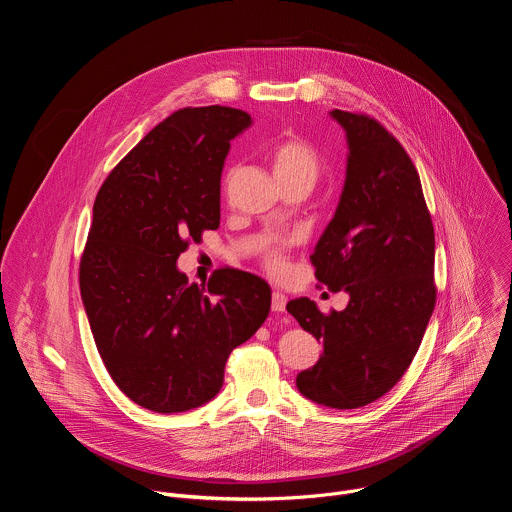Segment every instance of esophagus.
I'll return each instance as SVG.
<instances>
[{
    "label": "esophagus",
    "mask_w": 512,
    "mask_h": 512,
    "mask_svg": "<svg viewBox=\"0 0 512 512\" xmlns=\"http://www.w3.org/2000/svg\"><path fill=\"white\" fill-rule=\"evenodd\" d=\"M285 306H287V296L281 294V291H273V296H271V310H273V312H285Z\"/></svg>",
    "instance_id": "esophagus-1"
}]
</instances>
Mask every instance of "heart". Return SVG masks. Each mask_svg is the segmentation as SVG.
<instances>
[{
	"label": "heart",
	"instance_id": "b5f03b06",
	"mask_svg": "<svg viewBox=\"0 0 512 512\" xmlns=\"http://www.w3.org/2000/svg\"><path fill=\"white\" fill-rule=\"evenodd\" d=\"M271 166L279 184L283 182H314L320 176V156L314 145L304 137H285L271 148ZM267 267L271 271L283 269V257L277 251L267 253Z\"/></svg>",
	"mask_w": 512,
	"mask_h": 512
}]
</instances>
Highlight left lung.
<instances>
[{"label":"left lung","instance_id":"left-lung-1","mask_svg":"<svg viewBox=\"0 0 512 512\" xmlns=\"http://www.w3.org/2000/svg\"><path fill=\"white\" fill-rule=\"evenodd\" d=\"M346 131V180L312 259L316 279L344 289L348 306L322 314L308 298L287 312L322 342L298 391L332 409L364 407L409 369L435 306V237L419 174L375 119L334 109Z\"/></svg>","mask_w":512,"mask_h":512}]
</instances>
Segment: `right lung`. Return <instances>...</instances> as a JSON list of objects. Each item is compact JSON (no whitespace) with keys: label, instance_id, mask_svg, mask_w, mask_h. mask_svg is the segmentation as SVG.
I'll return each instance as SVG.
<instances>
[{"label":"right lung","instance_id":"1","mask_svg":"<svg viewBox=\"0 0 512 512\" xmlns=\"http://www.w3.org/2000/svg\"><path fill=\"white\" fill-rule=\"evenodd\" d=\"M251 125L233 107H186L145 135L103 182L81 259V298L115 385L156 413L216 397L233 348L265 322L271 287L218 269L188 283L176 261L221 225L231 139Z\"/></svg>","mask_w":512,"mask_h":512}]
</instances>
